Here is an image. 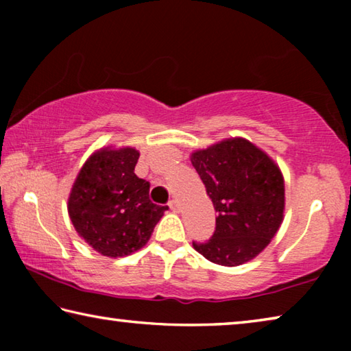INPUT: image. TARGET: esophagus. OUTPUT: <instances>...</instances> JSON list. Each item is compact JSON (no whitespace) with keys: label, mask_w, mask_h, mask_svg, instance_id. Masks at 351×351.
<instances>
[{"label":"esophagus","mask_w":351,"mask_h":351,"mask_svg":"<svg viewBox=\"0 0 351 351\" xmlns=\"http://www.w3.org/2000/svg\"><path fill=\"white\" fill-rule=\"evenodd\" d=\"M169 207H170V210H173V212H180V204H178V201H176V199H171L170 203H169Z\"/></svg>","instance_id":"esophagus-1"}]
</instances>
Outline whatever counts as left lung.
I'll return each instance as SVG.
<instances>
[{
    "mask_svg": "<svg viewBox=\"0 0 351 351\" xmlns=\"http://www.w3.org/2000/svg\"><path fill=\"white\" fill-rule=\"evenodd\" d=\"M215 212V232L193 247L212 263L239 266L269 245L283 221L285 181L272 159L243 138L192 153Z\"/></svg>",
    "mask_w": 351,
    "mask_h": 351,
    "instance_id": "left-lung-1",
    "label": "left lung"
}]
</instances>
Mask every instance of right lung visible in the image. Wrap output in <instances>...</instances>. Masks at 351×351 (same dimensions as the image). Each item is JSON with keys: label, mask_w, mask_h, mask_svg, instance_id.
Segmentation results:
<instances>
[{"label": "right lung", "mask_w": 351, "mask_h": 351, "mask_svg": "<svg viewBox=\"0 0 351 351\" xmlns=\"http://www.w3.org/2000/svg\"><path fill=\"white\" fill-rule=\"evenodd\" d=\"M138 159L139 152L132 147L102 148L88 158L71 189V221L105 257H125L145 246L169 209L150 201V182L134 173Z\"/></svg>", "instance_id": "1"}]
</instances>
